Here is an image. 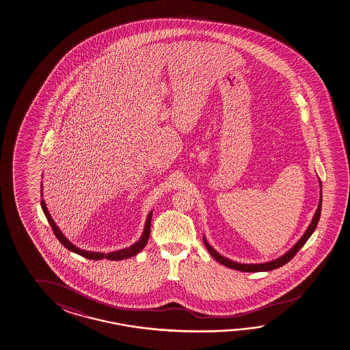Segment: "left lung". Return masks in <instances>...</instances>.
<instances>
[{
  "label": "left lung",
  "instance_id": "obj_1",
  "mask_svg": "<svg viewBox=\"0 0 350 350\" xmlns=\"http://www.w3.org/2000/svg\"><path fill=\"white\" fill-rule=\"evenodd\" d=\"M319 187H321L319 203H318V208H317L316 213H314V215H313V219H312V221H310V226L307 228V230L304 231V235L297 241L296 244L293 245L290 250L287 251L286 254H284L282 256L275 258V260H272V261L261 262V264H240V262L232 261L230 258H224L223 255H220L218 251L214 250V249L211 247L209 243L206 241L205 237H203V241H204L206 250L209 251V254L218 261L219 264L224 265V266L229 267V269H232V270L243 271V272H262V271L275 270V269H278V267L284 266V265L287 264L290 260L293 258V256H295L297 252L299 251V249L306 244V241L310 238V235L316 230L317 225H318V221H319V218H321V211H322V182H321V179H319Z\"/></svg>",
  "mask_w": 350,
  "mask_h": 350
}]
</instances>
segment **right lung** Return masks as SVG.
Masks as SVG:
<instances>
[{
  "label": "right lung",
  "mask_w": 350,
  "mask_h": 350,
  "mask_svg": "<svg viewBox=\"0 0 350 350\" xmlns=\"http://www.w3.org/2000/svg\"><path fill=\"white\" fill-rule=\"evenodd\" d=\"M40 196H42V199H40L42 209H43V213H44V215L46 217L48 223L51 224L52 229H53L54 235H55L57 239L59 240L62 245H64V247H66L68 250L73 251V252L78 254V255L83 256V258H89V260H101V258H107V260H111V261L125 260V258H132V256L137 255L139 251L142 250V249L145 247L146 245H147V243H148L150 232H151V219L152 213H153V211H150V214L147 215V219H146L145 223V229H144V232H142L141 238H139L135 244H132L131 246L125 247V249H121V250L111 251V252H109V254H104V252H95V251L81 250V249H79L78 246H75V245L72 244V243H70V241H69V240L63 235V232L60 231L59 228H58L57 224L54 223L53 219H52L51 214H49V211H48L46 202L43 200V193H42Z\"/></svg>",
  "instance_id": "obj_1"
}]
</instances>
